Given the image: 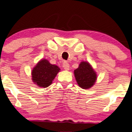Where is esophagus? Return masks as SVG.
<instances>
[{"label": "esophagus", "instance_id": "34e87169", "mask_svg": "<svg viewBox=\"0 0 132 132\" xmlns=\"http://www.w3.org/2000/svg\"><path fill=\"white\" fill-rule=\"evenodd\" d=\"M63 67L64 68V69L65 70H69V63H68L67 61H64V62H63Z\"/></svg>", "mask_w": 132, "mask_h": 132}]
</instances>
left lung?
Instances as JSON below:
<instances>
[{"instance_id":"obj_1","label":"left lung","mask_w":132,"mask_h":132,"mask_svg":"<svg viewBox=\"0 0 132 132\" xmlns=\"http://www.w3.org/2000/svg\"><path fill=\"white\" fill-rule=\"evenodd\" d=\"M75 79L79 86L84 89L90 88L94 85L96 75L89 63L82 61L74 71Z\"/></svg>"}]
</instances>
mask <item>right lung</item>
Instances as JSON below:
<instances>
[{"instance_id": "right-lung-1", "label": "right lung", "mask_w": 132, "mask_h": 132, "mask_svg": "<svg viewBox=\"0 0 132 132\" xmlns=\"http://www.w3.org/2000/svg\"><path fill=\"white\" fill-rule=\"evenodd\" d=\"M60 69L51 64L47 60H42L32 71V81L38 86L47 87L51 85Z\"/></svg>"}]
</instances>
